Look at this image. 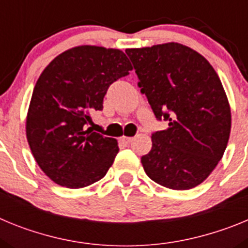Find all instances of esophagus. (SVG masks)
<instances>
[{
    "label": "esophagus",
    "mask_w": 248,
    "mask_h": 248,
    "mask_svg": "<svg viewBox=\"0 0 248 248\" xmlns=\"http://www.w3.org/2000/svg\"><path fill=\"white\" fill-rule=\"evenodd\" d=\"M122 141H124V143L129 144V143H131V141H133V138H130V137H122Z\"/></svg>",
    "instance_id": "esophagus-1"
}]
</instances>
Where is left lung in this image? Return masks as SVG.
<instances>
[{"instance_id": "1", "label": "left lung", "mask_w": 248, "mask_h": 248, "mask_svg": "<svg viewBox=\"0 0 248 248\" xmlns=\"http://www.w3.org/2000/svg\"><path fill=\"white\" fill-rule=\"evenodd\" d=\"M141 93L168 129L151 135L141 156L151 180L189 190L207 179L222 157L231 131V109L220 78L205 57L180 43L128 48Z\"/></svg>"}]
</instances>
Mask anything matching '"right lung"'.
Here are the masks:
<instances>
[{
    "label": "right lung",
    "instance_id": "1",
    "mask_svg": "<svg viewBox=\"0 0 248 248\" xmlns=\"http://www.w3.org/2000/svg\"><path fill=\"white\" fill-rule=\"evenodd\" d=\"M133 69L120 49L78 46L45 68L34 85L26 135L34 160L56 184L80 189L99 181L114 163V138L92 130L109 85Z\"/></svg>",
    "mask_w": 248,
    "mask_h": 248
}]
</instances>
